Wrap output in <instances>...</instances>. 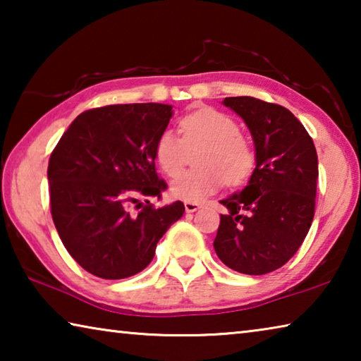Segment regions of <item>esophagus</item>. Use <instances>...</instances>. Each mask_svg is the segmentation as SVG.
Listing matches in <instances>:
<instances>
[{"label":"esophagus","instance_id":"obj_1","mask_svg":"<svg viewBox=\"0 0 361 361\" xmlns=\"http://www.w3.org/2000/svg\"><path fill=\"white\" fill-rule=\"evenodd\" d=\"M200 209V204L197 202H185V210L186 213H194Z\"/></svg>","mask_w":361,"mask_h":361}]
</instances>
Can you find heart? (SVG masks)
I'll return each instance as SVG.
<instances>
[{"instance_id":"obj_1","label":"heart","mask_w":361,"mask_h":361,"mask_svg":"<svg viewBox=\"0 0 361 361\" xmlns=\"http://www.w3.org/2000/svg\"><path fill=\"white\" fill-rule=\"evenodd\" d=\"M183 142L173 130H164L154 146L157 166L169 176L180 172L186 148L204 145L195 164L200 169L180 173L170 185V194L185 202H200L216 192L224 181L240 185L255 169V149L239 133V124L229 114L202 108L180 121Z\"/></svg>"}]
</instances>
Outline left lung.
I'll list each match as a JSON object with an SVG mask.
<instances>
[{
  "label": "left lung",
  "instance_id": "8db88e82",
  "mask_svg": "<svg viewBox=\"0 0 361 361\" xmlns=\"http://www.w3.org/2000/svg\"><path fill=\"white\" fill-rule=\"evenodd\" d=\"M252 133L256 167L247 186L219 200L215 252L248 276L282 267L301 247L315 210L319 157L312 138L288 109L253 97H226Z\"/></svg>",
  "mask_w": 361,
  "mask_h": 361
}]
</instances>
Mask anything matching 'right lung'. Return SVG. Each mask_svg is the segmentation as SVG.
I'll return each mask as SVG.
<instances>
[{
	"label": "right lung",
	"instance_id": "right-lung-1",
	"mask_svg": "<svg viewBox=\"0 0 361 361\" xmlns=\"http://www.w3.org/2000/svg\"><path fill=\"white\" fill-rule=\"evenodd\" d=\"M172 108L129 103L89 109L71 122L49 159L54 224L73 259L97 277L142 272L159 239L185 213L180 200L161 209L148 200L161 199L167 186L156 173L154 146ZM138 197L147 205L133 216L128 207Z\"/></svg>",
	"mask_w": 361,
	"mask_h": 361
}]
</instances>
